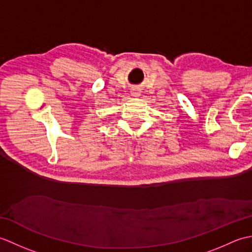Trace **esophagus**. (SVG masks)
Returning a JSON list of instances; mask_svg holds the SVG:
<instances>
[{
	"instance_id": "esophagus-1",
	"label": "esophagus",
	"mask_w": 252,
	"mask_h": 252,
	"mask_svg": "<svg viewBox=\"0 0 252 252\" xmlns=\"http://www.w3.org/2000/svg\"><path fill=\"white\" fill-rule=\"evenodd\" d=\"M132 95H133V96H138V95H140V92H138L137 90H134V91H133V92H132Z\"/></svg>"
}]
</instances>
